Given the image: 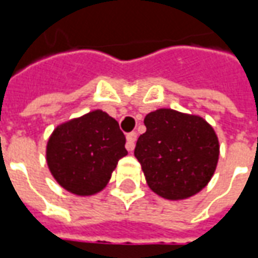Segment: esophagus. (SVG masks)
<instances>
[{
  "label": "esophagus",
  "mask_w": 258,
  "mask_h": 258,
  "mask_svg": "<svg viewBox=\"0 0 258 258\" xmlns=\"http://www.w3.org/2000/svg\"><path fill=\"white\" fill-rule=\"evenodd\" d=\"M137 133H130L127 135V144H125V148H127V151L133 152L135 148V141H137Z\"/></svg>",
  "instance_id": "1"
}]
</instances>
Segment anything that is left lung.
I'll return each instance as SVG.
<instances>
[{"instance_id": "8db88e82", "label": "left lung", "mask_w": 258, "mask_h": 258, "mask_svg": "<svg viewBox=\"0 0 258 258\" xmlns=\"http://www.w3.org/2000/svg\"><path fill=\"white\" fill-rule=\"evenodd\" d=\"M146 131L137 141L134 155L146 184L167 200L199 194L214 175L220 144L205 118L162 107L145 116Z\"/></svg>"}]
</instances>
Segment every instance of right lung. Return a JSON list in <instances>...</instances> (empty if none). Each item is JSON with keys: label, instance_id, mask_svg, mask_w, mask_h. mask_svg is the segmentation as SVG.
Listing matches in <instances>:
<instances>
[{"label": "right lung", "instance_id": "1", "mask_svg": "<svg viewBox=\"0 0 258 258\" xmlns=\"http://www.w3.org/2000/svg\"><path fill=\"white\" fill-rule=\"evenodd\" d=\"M118 123L96 109L59 124L49 135L45 159L55 181L77 196H91L109 182L127 155Z\"/></svg>", "mask_w": 258, "mask_h": 258}]
</instances>
